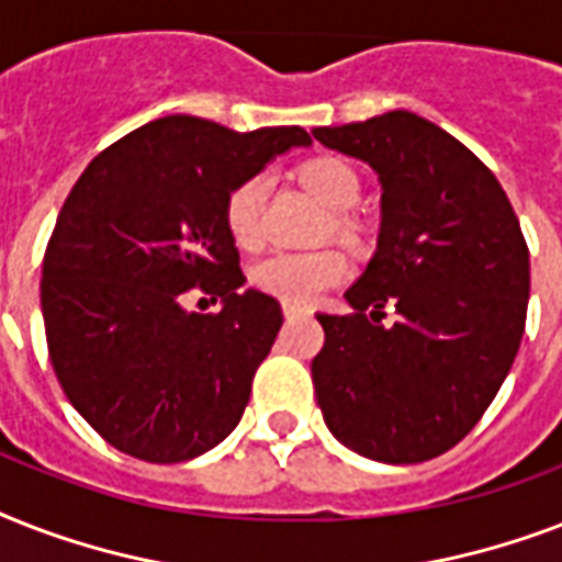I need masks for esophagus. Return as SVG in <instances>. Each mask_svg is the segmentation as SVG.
Masks as SVG:
<instances>
[{
    "label": "esophagus",
    "mask_w": 562,
    "mask_h": 562,
    "mask_svg": "<svg viewBox=\"0 0 562 562\" xmlns=\"http://www.w3.org/2000/svg\"><path fill=\"white\" fill-rule=\"evenodd\" d=\"M303 312H306V308H303V306H294V303H282V315L289 317V321L300 317V315H303Z\"/></svg>",
    "instance_id": "esophagus-1"
}]
</instances>
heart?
<instances>
[{
  "instance_id": "1",
  "label": "heart",
  "mask_w": 562,
  "mask_h": 562,
  "mask_svg": "<svg viewBox=\"0 0 562 562\" xmlns=\"http://www.w3.org/2000/svg\"><path fill=\"white\" fill-rule=\"evenodd\" d=\"M303 180L315 189L317 198L333 212H350L361 201V178L350 162L341 157H317L303 166ZM271 194L268 175H250L227 194L224 221L238 247L262 245L265 238V206ZM341 224L347 218L341 215ZM347 277V262L335 250H312V254H291L280 250L259 259L250 268V282L256 289L285 303L306 306L326 289H333Z\"/></svg>"
}]
</instances>
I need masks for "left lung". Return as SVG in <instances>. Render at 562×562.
<instances>
[{
    "label": "left lung",
    "mask_w": 562,
    "mask_h": 562,
    "mask_svg": "<svg viewBox=\"0 0 562 562\" xmlns=\"http://www.w3.org/2000/svg\"><path fill=\"white\" fill-rule=\"evenodd\" d=\"M312 134L382 187L375 254L344 294L356 312L317 315V405L352 452L428 461L470 435L516 359L531 291L519 218L496 175L411 110Z\"/></svg>",
    "instance_id": "1"
}]
</instances>
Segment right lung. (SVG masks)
<instances>
[{
  "label": "right lung",
  "instance_id": "obj_1",
  "mask_svg": "<svg viewBox=\"0 0 562 562\" xmlns=\"http://www.w3.org/2000/svg\"><path fill=\"white\" fill-rule=\"evenodd\" d=\"M303 127L229 131L154 119L83 169L43 259V324L57 382L119 452L180 463L238 426L280 303L247 289L224 221L227 194L291 148ZM222 312L186 306L191 289Z\"/></svg>",
  "mask_w": 562,
  "mask_h": 562
}]
</instances>
